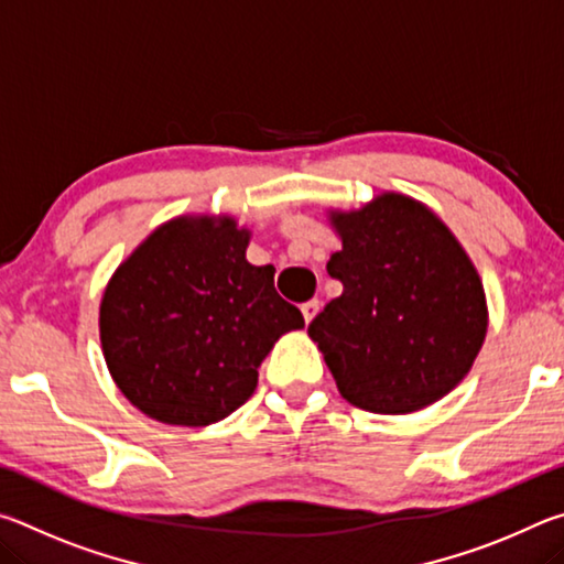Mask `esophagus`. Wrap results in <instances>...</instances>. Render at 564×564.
Segmentation results:
<instances>
[{
  "instance_id": "1",
  "label": "esophagus",
  "mask_w": 564,
  "mask_h": 564,
  "mask_svg": "<svg viewBox=\"0 0 564 564\" xmlns=\"http://www.w3.org/2000/svg\"><path fill=\"white\" fill-rule=\"evenodd\" d=\"M318 308H321V303H318V301H305V303L301 305L303 321H305V323H311L313 318H316V313H318Z\"/></svg>"
}]
</instances>
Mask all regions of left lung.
<instances>
[{"label": "left lung", "instance_id": "obj_1", "mask_svg": "<svg viewBox=\"0 0 564 564\" xmlns=\"http://www.w3.org/2000/svg\"><path fill=\"white\" fill-rule=\"evenodd\" d=\"M343 283L308 326L340 395L380 415L441 400L473 368L488 333L482 281L431 208L380 194L358 212H330Z\"/></svg>", "mask_w": 564, "mask_h": 564}]
</instances>
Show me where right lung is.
<instances>
[{"mask_svg":"<svg viewBox=\"0 0 564 564\" xmlns=\"http://www.w3.org/2000/svg\"><path fill=\"white\" fill-rule=\"evenodd\" d=\"M251 231L231 216H178L117 271L99 308L109 373L141 413L202 427L241 408L259 366L301 311L273 289V265H251Z\"/></svg>","mask_w":564,"mask_h":564,"instance_id":"obj_1","label":"right lung"}]
</instances>
